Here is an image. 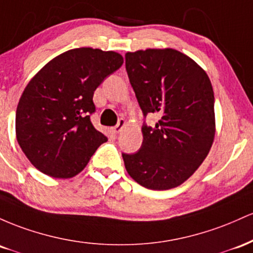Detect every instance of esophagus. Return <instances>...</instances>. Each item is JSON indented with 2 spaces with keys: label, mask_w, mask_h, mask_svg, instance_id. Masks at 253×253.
Wrapping results in <instances>:
<instances>
[{
  "label": "esophagus",
  "mask_w": 253,
  "mask_h": 253,
  "mask_svg": "<svg viewBox=\"0 0 253 253\" xmlns=\"http://www.w3.org/2000/svg\"><path fill=\"white\" fill-rule=\"evenodd\" d=\"M124 126H126V121H124V119H119L117 126L111 127V131L113 132V134H119V132L123 130Z\"/></svg>",
  "instance_id": "esophagus-1"
}]
</instances>
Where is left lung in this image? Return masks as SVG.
<instances>
[{
    "label": "left lung",
    "instance_id": "8db88e82",
    "mask_svg": "<svg viewBox=\"0 0 253 253\" xmlns=\"http://www.w3.org/2000/svg\"><path fill=\"white\" fill-rule=\"evenodd\" d=\"M126 67L143 115L160 118L154 129L142 127L137 153L122 154L126 172L147 189L177 188L197 171L214 142L211 82L194 59L171 47L126 52Z\"/></svg>",
    "mask_w": 253,
    "mask_h": 253
}]
</instances>
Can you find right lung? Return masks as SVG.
I'll list each match as a JSON object with an SVG mask.
<instances>
[{"label":"right lung","instance_id":"right-lung-1","mask_svg":"<svg viewBox=\"0 0 253 253\" xmlns=\"http://www.w3.org/2000/svg\"><path fill=\"white\" fill-rule=\"evenodd\" d=\"M115 51L73 49L47 62L16 107L19 146L37 169L58 179L79 174L107 137L92 126L93 94L123 64Z\"/></svg>","mask_w":253,"mask_h":253}]
</instances>
